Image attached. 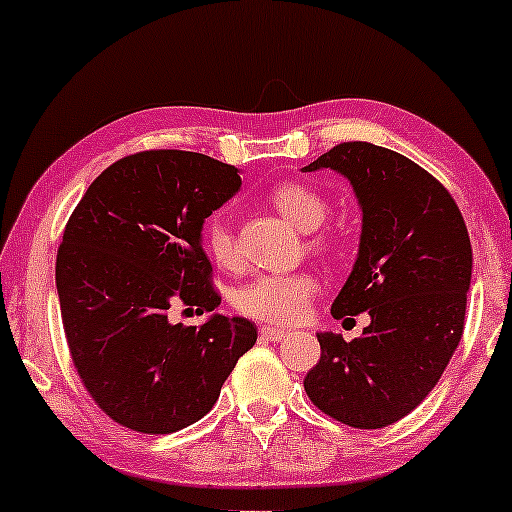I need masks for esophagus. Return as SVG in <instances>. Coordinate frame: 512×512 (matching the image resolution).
<instances>
[{
  "label": "esophagus",
  "mask_w": 512,
  "mask_h": 512,
  "mask_svg": "<svg viewBox=\"0 0 512 512\" xmlns=\"http://www.w3.org/2000/svg\"><path fill=\"white\" fill-rule=\"evenodd\" d=\"M286 334H289V332L279 330V327H267V325L260 327V337L267 339V342H281V339H284Z\"/></svg>",
  "instance_id": "obj_1"
}]
</instances>
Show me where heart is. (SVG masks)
Returning a JSON list of instances; mask_svg holds the SVG:
<instances>
[{
    "instance_id": "b5f03b06",
    "label": "heart",
    "mask_w": 512,
    "mask_h": 512,
    "mask_svg": "<svg viewBox=\"0 0 512 512\" xmlns=\"http://www.w3.org/2000/svg\"><path fill=\"white\" fill-rule=\"evenodd\" d=\"M272 204L286 216L293 226L303 231H315L330 214V202L303 182H281L272 190ZM315 245L330 248V238H317ZM204 248L219 267H236L238 252L226 216L214 214L204 223ZM317 291V279L308 272L293 274H260L243 284L233 296L238 313L255 317V320L276 322V325H293L303 320L310 298Z\"/></svg>"
}]
</instances>
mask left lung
Returning <instances> with one entry per match:
<instances>
[{
	"label": "left lung",
	"mask_w": 512,
	"mask_h": 512,
	"mask_svg": "<svg viewBox=\"0 0 512 512\" xmlns=\"http://www.w3.org/2000/svg\"><path fill=\"white\" fill-rule=\"evenodd\" d=\"M332 168L354 187L361 243L332 315L368 313L354 342L320 332V361L303 385L310 402L354 428L404 419L436 387L464 330L472 243L455 199L407 156L344 142L305 166Z\"/></svg>",
	"instance_id": "obj_1"
}]
</instances>
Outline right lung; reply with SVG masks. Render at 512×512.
<instances>
[{
  "instance_id": "obj_1",
  "label": "right lung",
  "mask_w": 512,
  "mask_h": 512,
  "mask_svg": "<svg viewBox=\"0 0 512 512\" xmlns=\"http://www.w3.org/2000/svg\"><path fill=\"white\" fill-rule=\"evenodd\" d=\"M240 190L236 166L195 151L125 156L88 185L57 250V296L81 383L139 433L195 424L257 342L245 317L168 320L170 305L219 308L202 226Z\"/></svg>"
}]
</instances>
